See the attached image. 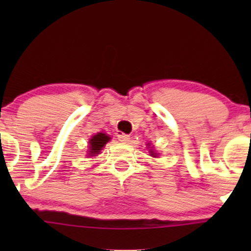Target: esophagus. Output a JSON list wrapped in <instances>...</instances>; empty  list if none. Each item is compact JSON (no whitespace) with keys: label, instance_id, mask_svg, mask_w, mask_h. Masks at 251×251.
Listing matches in <instances>:
<instances>
[{"label":"esophagus","instance_id":"34e87169","mask_svg":"<svg viewBox=\"0 0 251 251\" xmlns=\"http://www.w3.org/2000/svg\"><path fill=\"white\" fill-rule=\"evenodd\" d=\"M118 139H119L120 142H123V143H129V142H131V138H129V135L125 134V133L118 134Z\"/></svg>","mask_w":251,"mask_h":251}]
</instances>
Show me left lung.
Returning a JSON list of instances; mask_svg holds the SVG:
<instances>
[{"instance_id":"8db88e82","label":"left lung","mask_w":251,"mask_h":251,"mask_svg":"<svg viewBox=\"0 0 251 251\" xmlns=\"http://www.w3.org/2000/svg\"><path fill=\"white\" fill-rule=\"evenodd\" d=\"M150 153H151V155H152V157H157V153H155V152L153 151V150H150Z\"/></svg>"}]
</instances>
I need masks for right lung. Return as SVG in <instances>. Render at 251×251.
Masks as SVG:
<instances>
[{
	"label": "right lung",
	"instance_id": "obj_1",
	"mask_svg": "<svg viewBox=\"0 0 251 251\" xmlns=\"http://www.w3.org/2000/svg\"><path fill=\"white\" fill-rule=\"evenodd\" d=\"M111 140V137L106 133H97L89 139V155L99 154L103 146Z\"/></svg>",
	"mask_w": 251,
	"mask_h": 251
}]
</instances>
